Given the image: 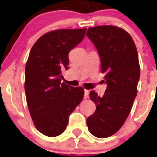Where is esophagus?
<instances>
[{"label": "esophagus", "mask_w": 157, "mask_h": 157, "mask_svg": "<svg viewBox=\"0 0 157 157\" xmlns=\"http://www.w3.org/2000/svg\"><path fill=\"white\" fill-rule=\"evenodd\" d=\"M89 93H90V91L87 90H84V96L85 98H88L89 97Z\"/></svg>", "instance_id": "1"}]
</instances>
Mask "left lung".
Masks as SVG:
<instances>
[{"label": "left lung", "mask_w": 157, "mask_h": 157, "mask_svg": "<svg viewBox=\"0 0 157 157\" xmlns=\"http://www.w3.org/2000/svg\"><path fill=\"white\" fill-rule=\"evenodd\" d=\"M86 36L97 48L107 83L102 97L90 91L96 109L86 124L93 135L105 138L122 127L132 108L140 75L138 54L131 35L118 26L89 28Z\"/></svg>", "instance_id": "obj_1"}]
</instances>
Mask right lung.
Listing matches in <instances>:
<instances>
[{
    "instance_id": "right-lung-1",
    "label": "right lung",
    "mask_w": 157,
    "mask_h": 157,
    "mask_svg": "<svg viewBox=\"0 0 157 157\" xmlns=\"http://www.w3.org/2000/svg\"><path fill=\"white\" fill-rule=\"evenodd\" d=\"M84 29H61L42 35L30 50L25 70V92L36 129L48 137L65 131L69 115L84 96L82 86L61 83L68 54L84 38Z\"/></svg>"
}]
</instances>
